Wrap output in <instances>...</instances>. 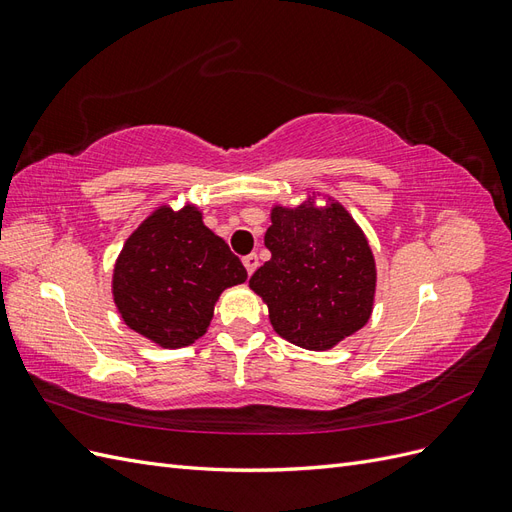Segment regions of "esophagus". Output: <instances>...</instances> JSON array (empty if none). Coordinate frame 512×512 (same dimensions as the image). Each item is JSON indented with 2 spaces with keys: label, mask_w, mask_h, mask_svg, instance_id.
<instances>
[{
  "label": "esophagus",
  "mask_w": 512,
  "mask_h": 512,
  "mask_svg": "<svg viewBox=\"0 0 512 512\" xmlns=\"http://www.w3.org/2000/svg\"><path fill=\"white\" fill-rule=\"evenodd\" d=\"M243 267H245L247 275H252V273L258 269V256H256V254L245 256V258H243Z\"/></svg>",
  "instance_id": "esophagus-1"
}]
</instances>
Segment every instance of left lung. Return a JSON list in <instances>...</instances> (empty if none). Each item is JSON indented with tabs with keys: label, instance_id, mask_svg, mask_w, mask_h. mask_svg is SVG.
<instances>
[{
	"label": "left lung",
	"instance_id": "8db88e82",
	"mask_svg": "<svg viewBox=\"0 0 512 512\" xmlns=\"http://www.w3.org/2000/svg\"><path fill=\"white\" fill-rule=\"evenodd\" d=\"M265 245L271 260L250 288L269 307L277 335L305 350H331L365 327L376 301V258L339 200L307 188L297 207L275 203Z\"/></svg>",
	"mask_w": 512,
	"mask_h": 512
}]
</instances>
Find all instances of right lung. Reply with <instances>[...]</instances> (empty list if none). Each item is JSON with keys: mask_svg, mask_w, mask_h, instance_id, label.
<instances>
[{"mask_svg": "<svg viewBox=\"0 0 512 512\" xmlns=\"http://www.w3.org/2000/svg\"><path fill=\"white\" fill-rule=\"evenodd\" d=\"M245 280L241 260L205 226L203 211L164 203L123 243L111 290L126 327L175 350L203 337L220 294Z\"/></svg>", "mask_w": 512, "mask_h": 512, "instance_id": "obj_1", "label": "right lung"}]
</instances>
